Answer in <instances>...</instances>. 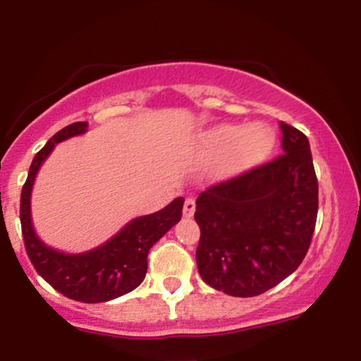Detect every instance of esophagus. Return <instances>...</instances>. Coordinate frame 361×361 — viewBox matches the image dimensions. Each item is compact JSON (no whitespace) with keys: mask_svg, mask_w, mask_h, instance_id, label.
I'll return each mask as SVG.
<instances>
[{"mask_svg":"<svg viewBox=\"0 0 361 361\" xmlns=\"http://www.w3.org/2000/svg\"><path fill=\"white\" fill-rule=\"evenodd\" d=\"M195 214V200L193 198H186L183 204V215L185 217H192Z\"/></svg>","mask_w":361,"mask_h":361,"instance_id":"esophagus-1","label":"esophagus"}]
</instances>
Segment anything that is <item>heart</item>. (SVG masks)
I'll use <instances>...</instances> for the list:
<instances>
[{
	"mask_svg": "<svg viewBox=\"0 0 361 361\" xmlns=\"http://www.w3.org/2000/svg\"><path fill=\"white\" fill-rule=\"evenodd\" d=\"M271 140V134L263 127L221 126L207 132L204 146L210 152H227L222 169L226 173H235L267 154Z\"/></svg>",
	"mask_w": 361,
	"mask_h": 361,
	"instance_id": "b5f03b06",
	"label": "heart"
}]
</instances>
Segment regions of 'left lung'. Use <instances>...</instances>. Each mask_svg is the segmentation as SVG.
I'll return each instance as SVG.
<instances>
[{"label": "left lung", "instance_id": "left-lung-1", "mask_svg": "<svg viewBox=\"0 0 361 361\" xmlns=\"http://www.w3.org/2000/svg\"><path fill=\"white\" fill-rule=\"evenodd\" d=\"M283 154L209 186L197 198V267L233 297L283 281L307 255L317 219V178L305 134L280 122Z\"/></svg>", "mask_w": 361, "mask_h": 361}]
</instances>
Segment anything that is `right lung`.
Returning a JSON list of instances; mask_svg holds the SVG:
<instances>
[{
	"label": "right lung",
	"instance_id": "right-lung-1",
	"mask_svg": "<svg viewBox=\"0 0 361 361\" xmlns=\"http://www.w3.org/2000/svg\"><path fill=\"white\" fill-rule=\"evenodd\" d=\"M86 127V122H74L61 128L37 152L22 188L20 222L25 250L37 273L62 295L85 304H98L126 295L142 283L149 250L180 221L185 200L178 197L159 212L134 219L110 241L93 251L66 255L45 246L37 238L30 217V193L37 171L57 142L82 134Z\"/></svg>",
	"mask_w": 361,
	"mask_h": 361
}]
</instances>
